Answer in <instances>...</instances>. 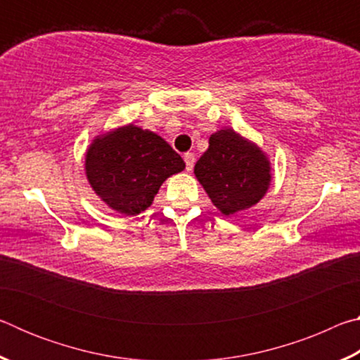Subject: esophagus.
Returning a JSON list of instances; mask_svg holds the SVG:
<instances>
[{
  "label": "esophagus",
  "instance_id": "34e87169",
  "mask_svg": "<svg viewBox=\"0 0 360 360\" xmlns=\"http://www.w3.org/2000/svg\"><path fill=\"white\" fill-rule=\"evenodd\" d=\"M184 162H186L187 172H192V168L195 165V155L192 154V152H187V154H184Z\"/></svg>",
  "mask_w": 360,
  "mask_h": 360
}]
</instances>
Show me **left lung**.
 Segmentation results:
<instances>
[{
  "label": "left lung",
  "instance_id": "1",
  "mask_svg": "<svg viewBox=\"0 0 360 360\" xmlns=\"http://www.w3.org/2000/svg\"><path fill=\"white\" fill-rule=\"evenodd\" d=\"M270 162L257 146L233 130H219L195 163V176L224 216L251 208L270 186Z\"/></svg>",
  "mask_w": 360,
  "mask_h": 360
}]
</instances>
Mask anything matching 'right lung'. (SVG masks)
Instances as JSON below:
<instances>
[{
  "instance_id": "right-lung-1",
  "label": "right lung",
  "mask_w": 360,
  "mask_h": 360,
  "mask_svg": "<svg viewBox=\"0 0 360 360\" xmlns=\"http://www.w3.org/2000/svg\"><path fill=\"white\" fill-rule=\"evenodd\" d=\"M184 168L165 139L131 124L96 138L85 155V174L95 193L129 216L148 210L163 181Z\"/></svg>"
}]
</instances>
